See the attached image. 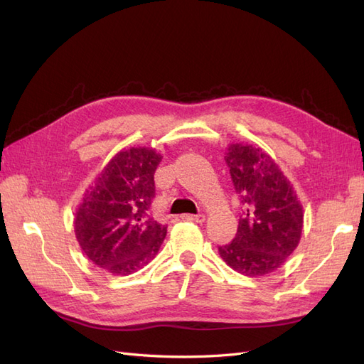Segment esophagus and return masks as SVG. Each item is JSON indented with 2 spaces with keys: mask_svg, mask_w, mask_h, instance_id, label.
<instances>
[{
  "mask_svg": "<svg viewBox=\"0 0 364 364\" xmlns=\"http://www.w3.org/2000/svg\"><path fill=\"white\" fill-rule=\"evenodd\" d=\"M185 220H188V222H194V223H203L205 222V215L203 214H185L183 215Z\"/></svg>",
  "mask_w": 364,
  "mask_h": 364,
  "instance_id": "1",
  "label": "esophagus"
}]
</instances>
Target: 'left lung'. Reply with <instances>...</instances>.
Listing matches in <instances>:
<instances>
[{
    "mask_svg": "<svg viewBox=\"0 0 364 364\" xmlns=\"http://www.w3.org/2000/svg\"><path fill=\"white\" fill-rule=\"evenodd\" d=\"M225 161L241 206L235 238L218 253L245 277H264L299 245L304 211L278 164L259 147L230 144Z\"/></svg>",
    "mask_w": 364,
    "mask_h": 364,
    "instance_id": "obj_1",
    "label": "left lung"
}]
</instances>
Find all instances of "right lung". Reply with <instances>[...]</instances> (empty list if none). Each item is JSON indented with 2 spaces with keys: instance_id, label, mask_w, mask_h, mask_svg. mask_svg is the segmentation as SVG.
<instances>
[{
  "instance_id": "right-lung-1",
  "label": "right lung",
  "mask_w": 364,
  "mask_h": 364,
  "mask_svg": "<svg viewBox=\"0 0 364 364\" xmlns=\"http://www.w3.org/2000/svg\"><path fill=\"white\" fill-rule=\"evenodd\" d=\"M162 156L153 149L121 150L85 193L74 218L75 238L95 266L126 277L149 264L167 235L150 217L155 171Z\"/></svg>"
}]
</instances>
